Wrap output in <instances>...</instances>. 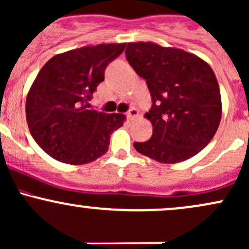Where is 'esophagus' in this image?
<instances>
[{"label":"esophagus","mask_w":249,"mask_h":249,"mask_svg":"<svg viewBox=\"0 0 249 249\" xmlns=\"http://www.w3.org/2000/svg\"><path fill=\"white\" fill-rule=\"evenodd\" d=\"M138 114H139V112L137 111V108H135V107H131L130 110L126 112V117L129 119H135L136 117H138Z\"/></svg>","instance_id":"esophagus-1"}]
</instances>
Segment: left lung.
I'll list each match as a JSON object with an SVG mask.
<instances>
[{
	"instance_id": "1",
	"label": "left lung",
	"mask_w": 249,
	"mask_h": 249,
	"mask_svg": "<svg viewBox=\"0 0 249 249\" xmlns=\"http://www.w3.org/2000/svg\"><path fill=\"white\" fill-rule=\"evenodd\" d=\"M127 61L151 94L149 141L133 146L160 163H179L204 149L220 125L222 104L212 67L183 49L152 42L127 43Z\"/></svg>"
}]
</instances>
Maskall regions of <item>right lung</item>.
I'll return each mask as SVG.
<instances>
[{"instance_id":"add662e5","label":"right lung","mask_w":249,"mask_h":249,"mask_svg":"<svg viewBox=\"0 0 249 249\" xmlns=\"http://www.w3.org/2000/svg\"><path fill=\"white\" fill-rule=\"evenodd\" d=\"M125 43L86 46L53 56L40 70L26 102L33 138L46 154L68 164H86L107 152L125 116L89 110L107 65Z\"/></svg>"}]
</instances>
